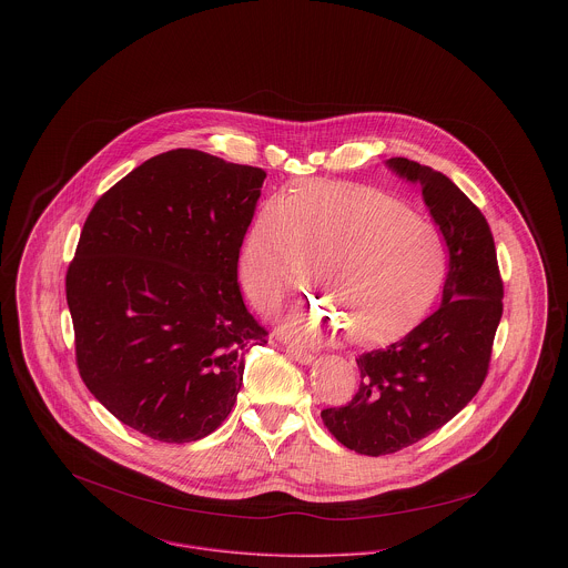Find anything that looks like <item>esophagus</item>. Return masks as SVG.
Wrapping results in <instances>:
<instances>
[{"mask_svg":"<svg viewBox=\"0 0 568 568\" xmlns=\"http://www.w3.org/2000/svg\"><path fill=\"white\" fill-rule=\"evenodd\" d=\"M286 354H288L291 358H295L297 363H302V365H311V363L315 361V356H313L311 352H302V349H295V347H288Z\"/></svg>","mask_w":568,"mask_h":568,"instance_id":"obj_1","label":"esophagus"}]
</instances>
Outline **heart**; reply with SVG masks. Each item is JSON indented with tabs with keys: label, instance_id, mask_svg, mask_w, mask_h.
Wrapping results in <instances>:
<instances>
[{
	"label": "heart",
	"instance_id": "1",
	"mask_svg": "<svg viewBox=\"0 0 568 568\" xmlns=\"http://www.w3.org/2000/svg\"><path fill=\"white\" fill-rule=\"evenodd\" d=\"M313 264L331 306L320 302L295 313L286 334L320 341L345 325L352 341L378 343L430 306L446 271V244L403 201L320 181L260 207L241 253L244 291L262 313H275L308 286Z\"/></svg>",
	"mask_w": 568,
	"mask_h": 568
}]
</instances>
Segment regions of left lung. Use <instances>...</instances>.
<instances>
[{"instance_id":"1","label":"left lung","mask_w":568,"mask_h":568,"mask_svg":"<svg viewBox=\"0 0 568 568\" xmlns=\"http://www.w3.org/2000/svg\"><path fill=\"white\" fill-rule=\"evenodd\" d=\"M387 165L422 187L448 248L439 308L400 341L356 358L352 403L324 408L327 430L358 455H389L450 422L486 381L503 315V282L486 216L442 172L405 158Z\"/></svg>"}]
</instances>
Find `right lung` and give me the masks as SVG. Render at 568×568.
I'll list each match as a JSON object with an SVG mask.
<instances>
[{"label":"right lung","mask_w":568,"mask_h":568,"mask_svg":"<svg viewBox=\"0 0 568 568\" xmlns=\"http://www.w3.org/2000/svg\"><path fill=\"white\" fill-rule=\"evenodd\" d=\"M266 172L176 149L89 212L65 291L82 383L122 424L196 442L230 415L244 356L266 343L239 255Z\"/></svg>","instance_id":"1"}]
</instances>
